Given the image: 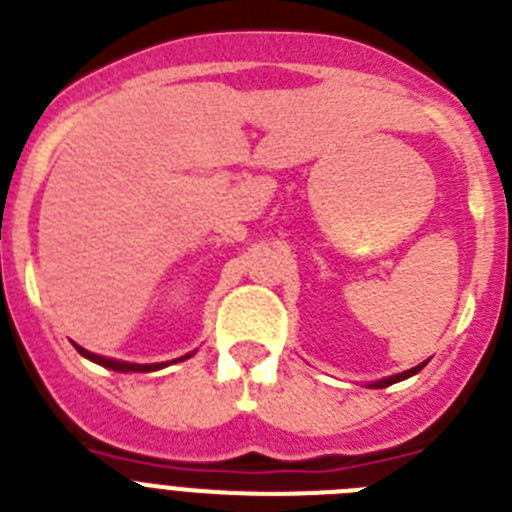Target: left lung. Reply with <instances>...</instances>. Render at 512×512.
Returning a JSON list of instances; mask_svg holds the SVG:
<instances>
[{"label":"left lung","instance_id":"left-lung-1","mask_svg":"<svg viewBox=\"0 0 512 512\" xmlns=\"http://www.w3.org/2000/svg\"><path fill=\"white\" fill-rule=\"evenodd\" d=\"M425 366V363H420V366H415V368H410V371H404V373H397V376H391V379H384V381H379V384H373V386H379V389H384V386H389V384H397V381H402V379H410L412 373H417L420 371V368Z\"/></svg>","mask_w":512,"mask_h":512}]
</instances>
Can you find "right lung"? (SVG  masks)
I'll return each instance as SVG.
<instances>
[{
    "label": "right lung",
    "mask_w": 512,
    "mask_h": 512,
    "mask_svg": "<svg viewBox=\"0 0 512 512\" xmlns=\"http://www.w3.org/2000/svg\"><path fill=\"white\" fill-rule=\"evenodd\" d=\"M77 350H79V353L84 355V358H90V361L100 363V366L110 368V371H121V373H128V371H141V373H144V371H157V368H162V366H159V363H151V366H139V363L110 361V358H102V355H95V353H90V350L79 348V345H77ZM185 358H188V355H185ZM185 358H180V361H185Z\"/></svg>",
    "instance_id": "add662e5"
}]
</instances>
